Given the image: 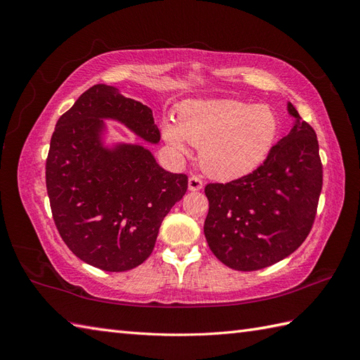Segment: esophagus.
<instances>
[{"instance_id":"esophagus-1","label":"esophagus","mask_w":360,"mask_h":360,"mask_svg":"<svg viewBox=\"0 0 360 360\" xmlns=\"http://www.w3.org/2000/svg\"><path fill=\"white\" fill-rule=\"evenodd\" d=\"M188 186H189V191L197 192V191L202 189V180L198 176H191L189 181H188Z\"/></svg>"}]
</instances>
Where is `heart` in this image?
Listing matches in <instances>:
<instances>
[{
    "label": "heart",
    "instance_id": "obj_1",
    "mask_svg": "<svg viewBox=\"0 0 360 360\" xmlns=\"http://www.w3.org/2000/svg\"><path fill=\"white\" fill-rule=\"evenodd\" d=\"M162 132L177 155L188 153V143L200 147L202 169L214 179L233 180L266 159L278 135V118L266 105L192 102L180 111L179 123H165Z\"/></svg>",
    "mask_w": 360,
    "mask_h": 360
}]
</instances>
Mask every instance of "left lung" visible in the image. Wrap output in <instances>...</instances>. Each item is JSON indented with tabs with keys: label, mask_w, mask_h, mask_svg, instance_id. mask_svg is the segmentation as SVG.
<instances>
[{
	"label": "left lung",
	"mask_w": 360,
	"mask_h": 360,
	"mask_svg": "<svg viewBox=\"0 0 360 360\" xmlns=\"http://www.w3.org/2000/svg\"><path fill=\"white\" fill-rule=\"evenodd\" d=\"M296 118L290 134L246 176L209 183L204 234L214 257L234 270L269 267L292 254L308 237L323 188L315 130Z\"/></svg>",
	"instance_id": "left-lung-1"
}]
</instances>
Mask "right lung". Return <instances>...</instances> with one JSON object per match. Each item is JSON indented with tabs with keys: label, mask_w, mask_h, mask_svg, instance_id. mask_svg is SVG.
Segmentation results:
<instances>
[{
	"label": "right lung",
	"mask_w": 360,
	"mask_h": 360,
	"mask_svg": "<svg viewBox=\"0 0 360 360\" xmlns=\"http://www.w3.org/2000/svg\"><path fill=\"white\" fill-rule=\"evenodd\" d=\"M103 118L159 143L147 105L115 86L93 85L58 118L46 159V189L53 222L72 252L105 271H126L153 252L163 217L188 191V176L159 167L143 146L105 148Z\"/></svg>",
	"instance_id": "obj_1"
}]
</instances>
